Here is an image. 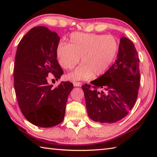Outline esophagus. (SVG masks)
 <instances>
[{
  "label": "esophagus",
  "instance_id": "esophagus-1",
  "mask_svg": "<svg viewBox=\"0 0 157 157\" xmlns=\"http://www.w3.org/2000/svg\"><path fill=\"white\" fill-rule=\"evenodd\" d=\"M73 86H75V87H79V86H81L82 84L80 82H73Z\"/></svg>",
  "mask_w": 157,
  "mask_h": 157
}]
</instances>
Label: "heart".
<instances>
[{"mask_svg": "<svg viewBox=\"0 0 157 157\" xmlns=\"http://www.w3.org/2000/svg\"><path fill=\"white\" fill-rule=\"evenodd\" d=\"M118 42L111 35L73 33L69 44L60 43L56 54L60 65L65 69H71L79 62L82 64L69 73L72 81L87 80L107 71L117 54Z\"/></svg>", "mask_w": 157, "mask_h": 157, "instance_id": "heart-1", "label": "heart"}]
</instances>
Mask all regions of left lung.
Segmentation results:
<instances>
[{
	"label": "left lung",
	"instance_id": "obj_1",
	"mask_svg": "<svg viewBox=\"0 0 157 157\" xmlns=\"http://www.w3.org/2000/svg\"><path fill=\"white\" fill-rule=\"evenodd\" d=\"M140 82L139 58L135 46L125 37L120 39L115 62L93 85L82 86L89 117L113 123L128 114L137 100Z\"/></svg>",
	"mask_w": 157,
	"mask_h": 157
}]
</instances>
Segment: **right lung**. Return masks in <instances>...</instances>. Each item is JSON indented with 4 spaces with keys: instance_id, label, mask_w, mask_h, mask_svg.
Instances as JSON below:
<instances>
[{
    "instance_id": "add662e5",
    "label": "right lung",
    "mask_w": 157,
    "mask_h": 157,
    "mask_svg": "<svg viewBox=\"0 0 157 157\" xmlns=\"http://www.w3.org/2000/svg\"><path fill=\"white\" fill-rule=\"evenodd\" d=\"M60 37L44 26L31 29L19 42L14 64V88L18 105L28 121L50 128L63 121L67 98L73 88L62 82L54 88L48 73L56 80L63 71L56 59Z\"/></svg>"
}]
</instances>
